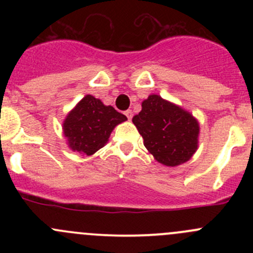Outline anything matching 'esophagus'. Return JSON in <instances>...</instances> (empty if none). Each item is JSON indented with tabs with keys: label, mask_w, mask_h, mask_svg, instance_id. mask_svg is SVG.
Masks as SVG:
<instances>
[{
	"label": "esophagus",
	"mask_w": 253,
	"mask_h": 253,
	"mask_svg": "<svg viewBox=\"0 0 253 253\" xmlns=\"http://www.w3.org/2000/svg\"><path fill=\"white\" fill-rule=\"evenodd\" d=\"M125 115L127 116V119L131 120L132 116H133V112H132V110H126V111H125Z\"/></svg>",
	"instance_id": "esophagus-1"
}]
</instances>
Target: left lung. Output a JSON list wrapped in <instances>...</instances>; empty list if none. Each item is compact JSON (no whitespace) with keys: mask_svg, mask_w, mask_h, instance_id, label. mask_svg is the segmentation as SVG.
<instances>
[{"mask_svg":"<svg viewBox=\"0 0 253 253\" xmlns=\"http://www.w3.org/2000/svg\"><path fill=\"white\" fill-rule=\"evenodd\" d=\"M132 122L143 137L148 152L165 167L188 162L198 149L200 124L180 105L150 94Z\"/></svg>","mask_w":253,"mask_h":253,"instance_id":"1","label":"left lung"}]
</instances>
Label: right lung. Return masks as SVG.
Returning a JSON list of instances; mask_svg holds the SVG:
<instances>
[{
  "mask_svg": "<svg viewBox=\"0 0 253 253\" xmlns=\"http://www.w3.org/2000/svg\"><path fill=\"white\" fill-rule=\"evenodd\" d=\"M126 120L124 114L88 94L63 120V136L70 149L89 157L103 148L115 127Z\"/></svg>",
  "mask_w": 253,
  "mask_h": 253,
  "instance_id": "add662e5",
  "label": "right lung"
}]
</instances>
